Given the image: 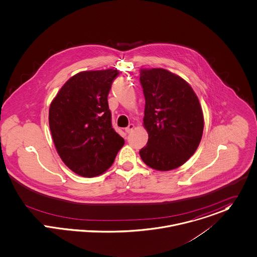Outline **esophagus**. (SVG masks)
<instances>
[{
	"instance_id": "esophagus-1",
	"label": "esophagus",
	"mask_w": 257,
	"mask_h": 257,
	"mask_svg": "<svg viewBox=\"0 0 257 257\" xmlns=\"http://www.w3.org/2000/svg\"><path fill=\"white\" fill-rule=\"evenodd\" d=\"M133 129H134V124H129L128 127L125 128V132H126V133H130Z\"/></svg>"
}]
</instances>
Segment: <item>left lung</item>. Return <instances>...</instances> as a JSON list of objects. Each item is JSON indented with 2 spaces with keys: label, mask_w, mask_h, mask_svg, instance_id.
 Masks as SVG:
<instances>
[{
  "label": "left lung",
  "mask_w": 257,
  "mask_h": 257,
  "mask_svg": "<svg viewBox=\"0 0 257 257\" xmlns=\"http://www.w3.org/2000/svg\"><path fill=\"white\" fill-rule=\"evenodd\" d=\"M140 75L149 135L141 159L154 170H174L199 146L204 128L199 99L186 81L168 70L141 69Z\"/></svg>",
  "instance_id": "obj_1"
}]
</instances>
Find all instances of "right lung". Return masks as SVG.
Returning <instances> with one entry per match:
<instances>
[{
	"instance_id": "add662e5",
	"label": "right lung",
	"mask_w": 257,
	"mask_h": 257,
	"mask_svg": "<svg viewBox=\"0 0 257 257\" xmlns=\"http://www.w3.org/2000/svg\"><path fill=\"white\" fill-rule=\"evenodd\" d=\"M119 72L85 71L69 79L49 108L57 153L75 173L93 177L107 171L124 145L112 128L107 96Z\"/></svg>"
}]
</instances>
